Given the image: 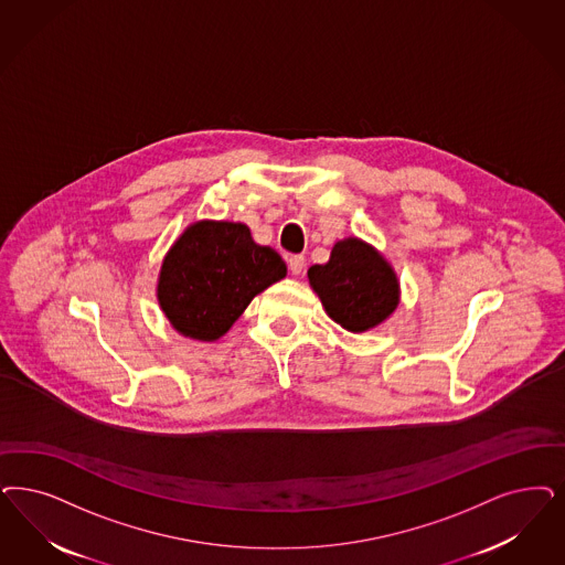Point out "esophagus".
Listing matches in <instances>:
<instances>
[{
  "label": "esophagus",
  "instance_id": "obj_1",
  "mask_svg": "<svg viewBox=\"0 0 565 565\" xmlns=\"http://www.w3.org/2000/svg\"><path fill=\"white\" fill-rule=\"evenodd\" d=\"M305 265H307V260H305V256H302V254H292V256H288V267H290V271H292L294 275L305 273Z\"/></svg>",
  "mask_w": 565,
  "mask_h": 565
}]
</instances>
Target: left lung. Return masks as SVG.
<instances>
[{"mask_svg":"<svg viewBox=\"0 0 565 565\" xmlns=\"http://www.w3.org/2000/svg\"><path fill=\"white\" fill-rule=\"evenodd\" d=\"M309 281L328 315L344 330L375 328L398 305V281L392 267L356 237L338 242L330 263L312 265Z\"/></svg>","mask_w":565,"mask_h":565,"instance_id":"8db88e82","label":"left lung"}]
</instances>
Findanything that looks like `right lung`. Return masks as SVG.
Returning <instances> with one entry per match:
<instances>
[{
	"instance_id": "obj_1",
	"label": "right lung",
	"mask_w": 565,
	"mask_h": 565,
	"mask_svg": "<svg viewBox=\"0 0 565 565\" xmlns=\"http://www.w3.org/2000/svg\"><path fill=\"white\" fill-rule=\"evenodd\" d=\"M286 277L281 256L254 244L242 223L202 221L167 254L158 302L177 331L216 340L234 326L256 294Z\"/></svg>"
}]
</instances>
